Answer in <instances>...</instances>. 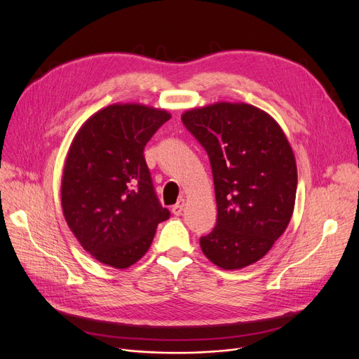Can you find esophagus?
<instances>
[{
	"label": "esophagus",
	"mask_w": 359,
	"mask_h": 359,
	"mask_svg": "<svg viewBox=\"0 0 359 359\" xmlns=\"http://www.w3.org/2000/svg\"><path fill=\"white\" fill-rule=\"evenodd\" d=\"M183 208H184V201H183V199H180V201H177V203H176V205H173L172 212H173L176 217H179V215H182Z\"/></svg>",
	"instance_id": "esophagus-1"
}]
</instances>
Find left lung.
<instances>
[{
    "mask_svg": "<svg viewBox=\"0 0 359 359\" xmlns=\"http://www.w3.org/2000/svg\"><path fill=\"white\" fill-rule=\"evenodd\" d=\"M210 157L217 224L201 249L222 269L265 256L288 227L297 192L291 145L272 116L252 104L221 102L183 113Z\"/></svg>",
    "mask_w": 359,
    "mask_h": 359,
    "instance_id": "1",
    "label": "left lung"
}]
</instances>
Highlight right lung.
<instances>
[{
	"label": "right lung",
	"instance_id": "obj_1",
	"mask_svg": "<svg viewBox=\"0 0 359 359\" xmlns=\"http://www.w3.org/2000/svg\"><path fill=\"white\" fill-rule=\"evenodd\" d=\"M170 118L142 104H111L80 128L65 160L61 202L68 227L84 250L125 269L153 243L163 208L144 148Z\"/></svg>",
	"mask_w": 359,
	"mask_h": 359
}]
</instances>
